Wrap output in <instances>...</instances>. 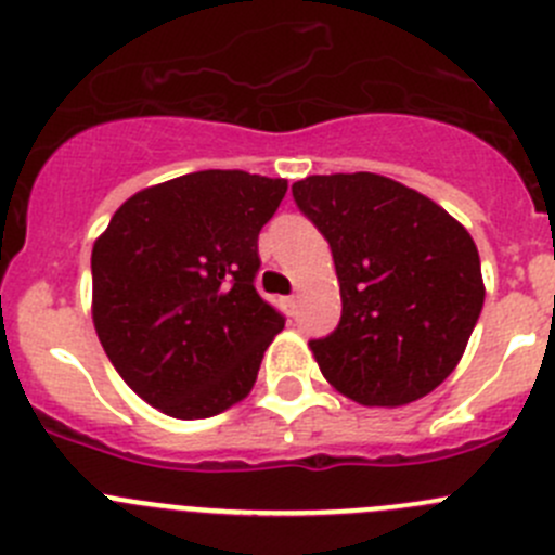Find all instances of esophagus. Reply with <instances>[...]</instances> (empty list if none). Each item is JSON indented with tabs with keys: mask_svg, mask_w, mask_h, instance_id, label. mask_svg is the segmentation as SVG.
<instances>
[{
	"mask_svg": "<svg viewBox=\"0 0 555 555\" xmlns=\"http://www.w3.org/2000/svg\"><path fill=\"white\" fill-rule=\"evenodd\" d=\"M284 307H287L289 312H295V309H298V295H287V298H284Z\"/></svg>",
	"mask_w": 555,
	"mask_h": 555,
	"instance_id": "obj_1",
	"label": "esophagus"
}]
</instances>
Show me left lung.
<instances>
[{
    "label": "left lung",
    "instance_id": "obj_1",
    "mask_svg": "<svg viewBox=\"0 0 555 555\" xmlns=\"http://www.w3.org/2000/svg\"><path fill=\"white\" fill-rule=\"evenodd\" d=\"M293 196L328 241L339 279V325L309 341L325 380L366 408L427 397L460 364L485 304L474 237L383 175H312Z\"/></svg>",
    "mask_w": 555,
    "mask_h": 555
}]
</instances>
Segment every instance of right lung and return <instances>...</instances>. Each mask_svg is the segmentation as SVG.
<instances>
[{
    "instance_id": "obj_1",
    "label": "right lung",
    "mask_w": 555,
    "mask_h": 555,
    "mask_svg": "<svg viewBox=\"0 0 555 555\" xmlns=\"http://www.w3.org/2000/svg\"><path fill=\"white\" fill-rule=\"evenodd\" d=\"M287 180L205 169L137 191L92 246V323L114 370L172 418L251 391L284 318L254 289Z\"/></svg>"
}]
</instances>
